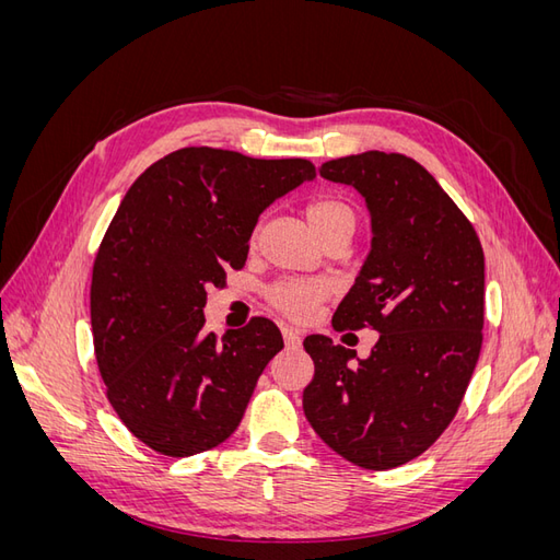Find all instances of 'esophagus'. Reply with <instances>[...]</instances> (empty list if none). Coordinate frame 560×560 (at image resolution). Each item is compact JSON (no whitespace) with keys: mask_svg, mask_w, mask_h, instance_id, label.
Listing matches in <instances>:
<instances>
[{"mask_svg":"<svg viewBox=\"0 0 560 560\" xmlns=\"http://www.w3.org/2000/svg\"><path fill=\"white\" fill-rule=\"evenodd\" d=\"M282 341L287 348H299L301 346V331L292 327H282Z\"/></svg>","mask_w":560,"mask_h":560,"instance_id":"34e87169","label":"esophagus"}]
</instances>
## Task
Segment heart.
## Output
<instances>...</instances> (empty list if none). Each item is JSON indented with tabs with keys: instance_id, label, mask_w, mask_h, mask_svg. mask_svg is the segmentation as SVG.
I'll return each mask as SVG.
<instances>
[{
	"instance_id": "obj_1",
	"label": "heart",
	"mask_w": 560,
	"mask_h": 560,
	"mask_svg": "<svg viewBox=\"0 0 560 560\" xmlns=\"http://www.w3.org/2000/svg\"><path fill=\"white\" fill-rule=\"evenodd\" d=\"M303 217H306V224L315 235L322 229H327L336 222H343V219H354L352 210L346 206V202L336 198L313 200L306 208V212H303ZM325 294H327V287L322 282L290 280V282H280L270 290V303L290 317H306L317 303L325 299Z\"/></svg>"
}]
</instances>
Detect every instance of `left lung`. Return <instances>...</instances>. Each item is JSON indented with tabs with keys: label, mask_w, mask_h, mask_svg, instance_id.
<instances>
[{
	"label": "left lung",
	"mask_w": 560,
	"mask_h": 560,
	"mask_svg": "<svg viewBox=\"0 0 560 560\" xmlns=\"http://www.w3.org/2000/svg\"><path fill=\"white\" fill-rule=\"evenodd\" d=\"M319 175L358 191L371 249L334 329H376L369 358L306 336L315 364L303 413L348 463L393 469L428 451L453 420L481 352L483 249L467 217L409 156L364 151Z\"/></svg>",
	"instance_id": "left-lung-1"
}]
</instances>
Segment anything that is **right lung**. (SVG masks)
<instances>
[{
	"label": "right lung",
	"mask_w": 560,
	"mask_h": 560,
	"mask_svg": "<svg viewBox=\"0 0 560 560\" xmlns=\"http://www.w3.org/2000/svg\"><path fill=\"white\" fill-rule=\"evenodd\" d=\"M311 179L303 159L186 147L124 196L93 264L91 327L107 399L149 448L196 455L238 428L282 336L254 317L217 338L202 308L226 268H243L259 214Z\"/></svg>",
	"instance_id": "obj_1"
}]
</instances>
